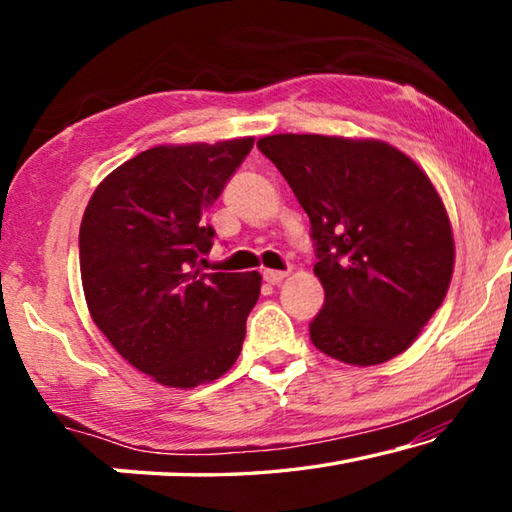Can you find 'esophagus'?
<instances>
[{
    "mask_svg": "<svg viewBox=\"0 0 512 512\" xmlns=\"http://www.w3.org/2000/svg\"><path fill=\"white\" fill-rule=\"evenodd\" d=\"M262 275L268 284H280L284 277H287V271H273V268H264Z\"/></svg>",
    "mask_w": 512,
    "mask_h": 512,
    "instance_id": "obj_1",
    "label": "esophagus"
}]
</instances>
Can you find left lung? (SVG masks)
I'll list each match as a JSON object with an SVG mask.
<instances>
[{"mask_svg": "<svg viewBox=\"0 0 512 512\" xmlns=\"http://www.w3.org/2000/svg\"><path fill=\"white\" fill-rule=\"evenodd\" d=\"M257 149L311 223L325 289L311 343L350 366L402 354L443 305L454 271L452 225L427 173L379 140L284 133Z\"/></svg>", "mask_w": 512, "mask_h": 512, "instance_id": "obj_1", "label": "left lung"}]
</instances>
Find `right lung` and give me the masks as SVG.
Instances as JSON below:
<instances>
[{
	"instance_id": "1",
	"label": "right lung",
	"mask_w": 512,
	"mask_h": 512,
	"mask_svg": "<svg viewBox=\"0 0 512 512\" xmlns=\"http://www.w3.org/2000/svg\"><path fill=\"white\" fill-rule=\"evenodd\" d=\"M253 137L155 146L94 189L79 235L85 302L121 357L162 386L225 375L246 339L262 275L203 273L212 248L205 214Z\"/></svg>"
}]
</instances>
